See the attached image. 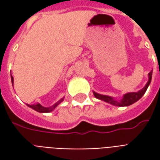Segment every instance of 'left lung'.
Masks as SVG:
<instances>
[{
    "instance_id": "left-lung-1",
    "label": "left lung",
    "mask_w": 160,
    "mask_h": 160,
    "mask_svg": "<svg viewBox=\"0 0 160 160\" xmlns=\"http://www.w3.org/2000/svg\"><path fill=\"white\" fill-rule=\"evenodd\" d=\"M152 74V70L150 73H148L149 80H148V83L145 86L144 88H142L141 90H140L137 92H129V93L125 94L123 98H122V99L121 101L115 100V99H113V98L109 97V96H106V95H101V94L96 93V92H93L94 96L97 98H98V99L104 100L105 102H107V103H110V104H113V105H116V106H128V105L135 103L136 101L139 100L144 95L146 91L148 89V86H149V84L151 82Z\"/></svg>"
}]
</instances>
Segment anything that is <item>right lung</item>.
<instances>
[{
  "mask_svg": "<svg viewBox=\"0 0 160 160\" xmlns=\"http://www.w3.org/2000/svg\"><path fill=\"white\" fill-rule=\"evenodd\" d=\"M11 80H12V83L13 82V78H12V76H11ZM63 100V98H62V99H60L58 102H56V104H53L52 106H50V107H43V106H42L41 104H27L29 107L32 108L33 110H35V111H38V112H41V113H43V112H49V111H52L58 105V104L62 102V101Z\"/></svg>",
  "mask_w": 160,
  "mask_h": 160,
  "instance_id": "add662e5",
  "label": "right lung"
}]
</instances>
